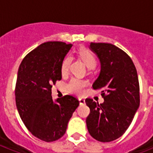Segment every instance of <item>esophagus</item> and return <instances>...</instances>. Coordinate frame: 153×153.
<instances>
[{"instance_id":"obj_1","label":"esophagus","mask_w":153,"mask_h":153,"mask_svg":"<svg viewBox=\"0 0 153 153\" xmlns=\"http://www.w3.org/2000/svg\"><path fill=\"white\" fill-rule=\"evenodd\" d=\"M79 104L80 105L85 104V100H84L83 98H79Z\"/></svg>"}]
</instances>
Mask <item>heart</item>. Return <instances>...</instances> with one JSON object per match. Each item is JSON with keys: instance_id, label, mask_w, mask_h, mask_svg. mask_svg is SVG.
Segmentation results:
<instances>
[{"instance_id": "heart-1", "label": "heart", "mask_w": 153, "mask_h": 153, "mask_svg": "<svg viewBox=\"0 0 153 153\" xmlns=\"http://www.w3.org/2000/svg\"><path fill=\"white\" fill-rule=\"evenodd\" d=\"M78 55L89 69H92L94 67H95L97 61L93 53L89 49L86 48H79L78 50ZM71 62V57L70 55H67V57L63 59L62 64H61V68H60L62 75H66L68 74ZM89 83L87 81L79 79H73L67 85V90L71 93L77 94V95H83Z\"/></svg>"}]
</instances>
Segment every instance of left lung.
<instances>
[{
    "mask_svg": "<svg viewBox=\"0 0 153 153\" xmlns=\"http://www.w3.org/2000/svg\"><path fill=\"white\" fill-rule=\"evenodd\" d=\"M89 48L100 61V73L92 86L102 90L104 102L86 98L91 109L86 126L95 140L109 142L123 135L139 108L137 72L131 58L114 44L91 43Z\"/></svg>",
    "mask_w": 153,
    "mask_h": 153,
    "instance_id": "left-lung-1",
    "label": "left lung"
}]
</instances>
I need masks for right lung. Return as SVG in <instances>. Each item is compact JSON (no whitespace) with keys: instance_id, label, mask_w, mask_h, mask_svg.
Returning <instances> with one entry per match:
<instances>
[{"instance_id":"obj_1","label":"right lung","mask_w":153,"mask_h":153,"mask_svg":"<svg viewBox=\"0 0 153 153\" xmlns=\"http://www.w3.org/2000/svg\"><path fill=\"white\" fill-rule=\"evenodd\" d=\"M72 44L50 41L27 54L20 63L16 84V105L27 129L40 140L51 142L64 135L67 124L79 105L66 95L53 100L51 87L62 79L61 64Z\"/></svg>"}]
</instances>
